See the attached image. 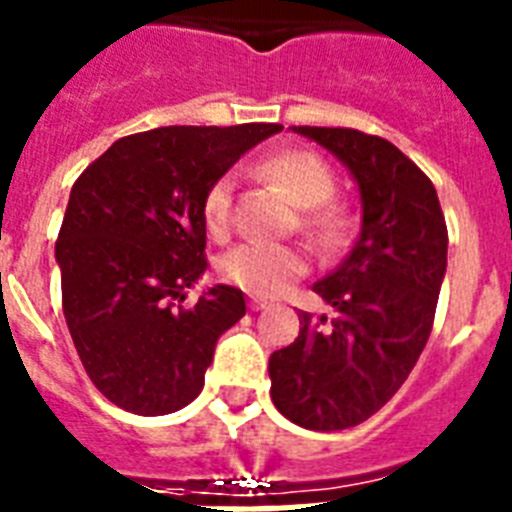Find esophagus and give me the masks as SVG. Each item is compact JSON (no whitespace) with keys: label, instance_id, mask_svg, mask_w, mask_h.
<instances>
[{"label":"esophagus","instance_id":"esophagus-1","mask_svg":"<svg viewBox=\"0 0 512 512\" xmlns=\"http://www.w3.org/2000/svg\"><path fill=\"white\" fill-rule=\"evenodd\" d=\"M269 301L267 299H251V310L259 312V310H267Z\"/></svg>","mask_w":512,"mask_h":512}]
</instances>
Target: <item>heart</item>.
<instances>
[{
  "instance_id": "b5f03b06",
  "label": "heart",
  "mask_w": 512,
  "mask_h": 512,
  "mask_svg": "<svg viewBox=\"0 0 512 512\" xmlns=\"http://www.w3.org/2000/svg\"><path fill=\"white\" fill-rule=\"evenodd\" d=\"M261 173L275 181L296 208L307 211L304 227L315 243L331 248L342 240L347 232V216L339 208L323 205L334 194V176L318 154L280 152L264 160ZM232 189V176H221L213 181L202 200V221L213 237H224L229 232ZM219 272L227 283L251 296H277L307 272V256L288 245L243 243L219 261Z\"/></svg>"
}]
</instances>
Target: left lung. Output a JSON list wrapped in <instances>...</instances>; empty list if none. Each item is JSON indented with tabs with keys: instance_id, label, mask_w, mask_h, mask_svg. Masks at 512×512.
I'll return each mask as SVG.
<instances>
[{
	"instance_id": "1",
	"label": "left lung",
	"mask_w": 512,
	"mask_h": 512,
	"mask_svg": "<svg viewBox=\"0 0 512 512\" xmlns=\"http://www.w3.org/2000/svg\"><path fill=\"white\" fill-rule=\"evenodd\" d=\"M350 170L360 232L350 256L312 285L334 318L299 315L296 342L272 352V403L307 430L366 422L406 382L433 328L449 235L430 178L379 136L291 128Z\"/></svg>"
}]
</instances>
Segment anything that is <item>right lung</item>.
<instances>
[{
	"mask_svg": "<svg viewBox=\"0 0 512 512\" xmlns=\"http://www.w3.org/2000/svg\"><path fill=\"white\" fill-rule=\"evenodd\" d=\"M280 130H146L114 141L71 186L55 243L63 315L87 376L114 406L162 417L200 395L219 336L245 315L232 285L181 307L208 269L202 200Z\"/></svg>",
	"mask_w": 512,
	"mask_h": 512,
	"instance_id": "1",
	"label": "right lung"
}]
</instances>
